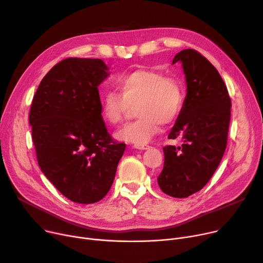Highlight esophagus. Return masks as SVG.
I'll return each instance as SVG.
<instances>
[{
	"label": "esophagus",
	"instance_id": "esophagus-1",
	"mask_svg": "<svg viewBox=\"0 0 263 263\" xmlns=\"http://www.w3.org/2000/svg\"><path fill=\"white\" fill-rule=\"evenodd\" d=\"M134 148L140 149V150H146V149H149L150 146L147 145V144H135Z\"/></svg>",
	"mask_w": 263,
	"mask_h": 263
}]
</instances>
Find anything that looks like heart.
<instances>
[{
	"mask_svg": "<svg viewBox=\"0 0 263 263\" xmlns=\"http://www.w3.org/2000/svg\"><path fill=\"white\" fill-rule=\"evenodd\" d=\"M118 91H106L101 99V116L109 126L122 121L134 107L137 118L124 124L116 133L119 141L145 144L158 133L160 123L170 124L181 114L184 89L180 81L173 77L139 69L116 80Z\"/></svg>",
	"mask_w": 263,
	"mask_h": 263,
	"instance_id": "obj_1",
	"label": "heart"
}]
</instances>
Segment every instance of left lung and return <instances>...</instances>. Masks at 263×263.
<instances>
[{
	"instance_id": "left-lung-1",
	"label": "left lung",
	"mask_w": 263,
	"mask_h": 263,
	"mask_svg": "<svg viewBox=\"0 0 263 263\" xmlns=\"http://www.w3.org/2000/svg\"><path fill=\"white\" fill-rule=\"evenodd\" d=\"M182 63L187 93L181 114L168 139L182 145L165 146L164 166L158 177L161 190L185 198L209 182L227 146L231 99L216 68L193 49L179 52L173 64Z\"/></svg>"
}]
</instances>
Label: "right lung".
<instances>
[{
    "label": "right lung",
    "instance_id": "obj_1",
    "mask_svg": "<svg viewBox=\"0 0 263 263\" xmlns=\"http://www.w3.org/2000/svg\"><path fill=\"white\" fill-rule=\"evenodd\" d=\"M107 76L99 59H65L41 80L30 109L39 166L77 203L107 194L126 149L112 139L101 116L98 86Z\"/></svg>",
    "mask_w": 263,
    "mask_h": 263
}]
</instances>
